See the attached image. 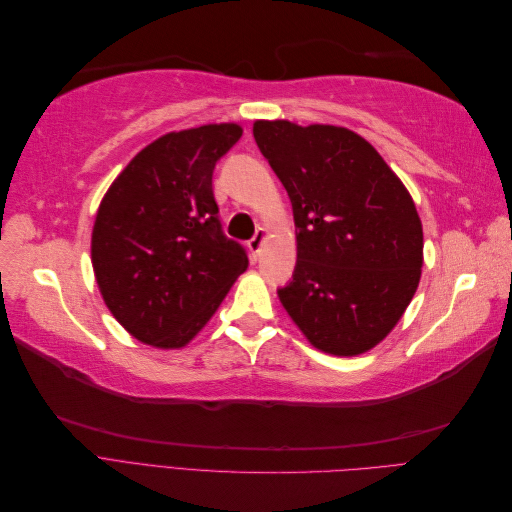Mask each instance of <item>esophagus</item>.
Returning <instances> with one entry per match:
<instances>
[{"label":"esophagus","instance_id":"esophagus-1","mask_svg":"<svg viewBox=\"0 0 512 512\" xmlns=\"http://www.w3.org/2000/svg\"><path fill=\"white\" fill-rule=\"evenodd\" d=\"M265 241H267V230L265 228H258L256 230V235L250 239V250H252V254L254 256H258L260 254V250H262V245H265Z\"/></svg>","mask_w":512,"mask_h":512}]
</instances>
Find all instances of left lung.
I'll return each instance as SVG.
<instances>
[{
	"instance_id": "obj_1",
	"label": "left lung",
	"mask_w": 512,
	"mask_h": 512,
	"mask_svg": "<svg viewBox=\"0 0 512 512\" xmlns=\"http://www.w3.org/2000/svg\"><path fill=\"white\" fill-rule=\"evenodd\" d=\"M254 138L297 228L292 282L277 290L288 316L327 354L378 346L421 282L423 224L406 185L348 128L258 119Z\"/></svg>"
}]
</instances>
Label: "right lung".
<instances>
[{"mask_svg": "<svg viewBox=\"0 0 512 512\" xmlns=\"http://www.w3.org/2000/svg\"><path fill=\"white\" fill-rule=\"evenodd\" d=\"M243 134L237 123L168 132L106 190L91 232V265L106 307L134 339L188 346L247 269L224 237L211 177Z\"/></svg>", "mask_w": 512, "mask_h": 512, "instance_id": "add662e5", "label": "right lung"}]
</instances>
